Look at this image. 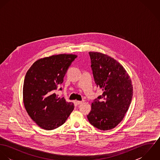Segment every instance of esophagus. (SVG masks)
<instances>
[{
    "mask_svg": "<svg viewBox=\"0 0 160 160\" xmlns=\"http://www.w3.org/2000/svg\"><path fill=\"white\" fill-rule=\"evenodd\" d=\"M83 102H84V101H77V102H76V103H77L78 105H81V104H82Z\"/></svg>",
    "mask_w": 160,
    "mask_h": 160,
    "instance_id": "obj_1",
    "label": "esophagus"
}]
</instances>
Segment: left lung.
Instances as JSON below:
<instances>
[{
    "mask_svg": "<svg viewBox=\"0 0 160 160\" xmlns=\"http://www.w3.org/2000/svg\"><path fill=\"white\" fill-rule=\"evenodd\" d=\"M95 82L103 91L94 99L87 115L95 128L110 130L124 118L132 101L133 88L125 69L114 58L102 53L89 52Z\"/></svg>",
    "mask_w": 160,
    "mask_h": 160,
    "instance_id": "1",
    "label": "left lung"
}]
</instances>
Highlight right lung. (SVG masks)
Here are the masks:
<instances>
[{"mask_svg": "<svg viewBox=\"0 0 160 160\" xmlns=\"http://www.w3.org/2000/svg\"><path fill=\"white\" fill-rule=\"evenodd\" d=\"M77 57L60 54L39 59L26 74L24 107L31 119L44 129L53 130L63 124L74 109L72 103L58 97L55 92L63 82L67 70Z\"/></svg>", "mask_w": 160, "mask_h": 160, "instance_id": "add662e5", "label": "right lung"}]
</instances>
